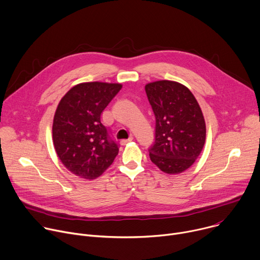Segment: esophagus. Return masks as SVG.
Listing matches in <instances>:
<instances>
[{"label": "esophagus", "instance_id": "obj_1", "mask_svg": "<svg viewBox=\"0 0 260 260\" xmlns=\"http://www.w3.org/2000/svg\"><path fill=\"white\" fill-rule=\"evenodd\" d=\"M134 140V138L131 136L128 139H123V140H121V145H126L128 142H132Z\"/></svg>", "mask_w": 260, "mask_h": 260}]
</instances>
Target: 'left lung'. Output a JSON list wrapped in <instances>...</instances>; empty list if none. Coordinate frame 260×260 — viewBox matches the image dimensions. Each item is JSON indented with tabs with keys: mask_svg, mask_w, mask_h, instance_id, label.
Masks as SVG:
<instances>
[{
	"mask_svg": "<svg viewBox=\"0 0 260 260\" xmlns=\"http://www.w3.org/2000/svg\"><path fill=\"white\" fill-rule=\"evenodd\" d=\"M145 90L155 116L151 161L167 174L186 171L206 141V123L198 101L186 86L175 81L148 83Z\"/></svg>",
	"mask_w": 260,
	"mask_h": 260,
	"instance_id": "left-lung-1",
	"label": "left lung"
}]
</instances>
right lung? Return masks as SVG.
Segmentation results:
<instances>
[{
    "label": "right lung",
    "instance_id": "right-lung-1",
    "mask_svg": "<svg viewBox=\"0 0 260 260\" xmlns=\"http://www.w3.org/2000/svg\"><path fill=\"white\" fill-rule=\"evenodd\" d=\"M121 87L119 83H80L60 100L53 118V144L60 161L74 175L95 179L117 156L118 144L101 122V114Z\"/></svg>",
    "mask_w": 260,
    "mask_h": 260
}]
</instances>
